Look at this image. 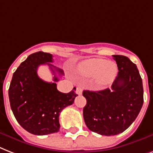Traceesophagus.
Instances as JSON below:
<instances>
[{
  "label": "esophagus",
  "mask_w": 153,
  "mask_h": 153,
  "mask_svg": "<svg viewBox=\"0 0 153 153\" xmlns=\"http://www.w3.org/2000/svg\"><path fill=\"white\" fill-rule=\"evenodd\" d=\"M76 93L77 95H80V94H82V88L81 87L76 88Z\"/></svg>",
  "instance_id": "34e87169"
}]
</instances>
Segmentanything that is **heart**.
<instances>
[{
	"label": "heart",
	"instance_id": "heart-1",
	"mask_svg": "<svg viewBox=\"0 0 153 153\" xmlns=\"http://www.w3.org/2000/svg\"><path fill=\"white\" fill-rule=\"evenodd\" d=\"M79 71L83 76L88 77L97 76L99 82L106 84L115 78L117 73V66L114 62L96 58L83 63Z\"/></svg>",
	"mask_w": 153,
	"mask_h": 153
}]
</instances>
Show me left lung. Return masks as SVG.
<instances>
[{
    "mask_svg": "<svg viewBox=\"0 0 153 153\" xmlns=\"http://www.w3.org/2000/svg\"><path fill=\"white\" fill-rule=\"evenodd\" d=\"M112 56L119 72L111 89L83 91L87 100L83 109L85 125L92 132L108 137L127 129L144 103L142 79L137 65L125 56Z\"/></svg>",
    "mask_w": 153,
    "mask_h": 153,
    "instance_id": "obj_1",
    "label": "left lung"
}]
</instances>
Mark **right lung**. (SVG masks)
I'll return each instance as SVG.
<instances>
[{
	"label": "right lung",
	"mask_w": 153,
	"mask_h": 153,
	"mask_svg": "<svg viewBox=\"0 0 153 153\" xmlns=\"http://www.w3.org/2000/svg\"><path fill=\"white\" fill-rule=\"evenodd\" d=\"M53 61L50 53H33L20 65L10 83L9 97L12 111L21 127L32 134L43 136L57 132L60 112L73 105L77 97L73 90L68 93L58 91L56 82L59 78L56 72L60 76L64 73L50 64ZM45 63L54 74L53 83L46 82L37 75L39 66Z\"/></svg>",
	"instance_id": "right-lung-1"
}]
</instances>
